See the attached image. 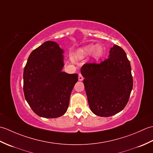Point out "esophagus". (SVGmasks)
Wrapping results in <instances>:
<instances>
[{"instance_id": "1", "label": "esophagus", "mask_w": 153, "mask_h": 153, "mask_svg": "<svg viewBox=\"0 0 153 153\" xmlns=\"http://www.w3.org/2000/svg\"><path fill=\"white\" fill-rule=\"evenodd\" d=\"M78 79H79V81H82V80L83 79V76H82V74H79V76H78Z\"/></svg>"}]
</instances>
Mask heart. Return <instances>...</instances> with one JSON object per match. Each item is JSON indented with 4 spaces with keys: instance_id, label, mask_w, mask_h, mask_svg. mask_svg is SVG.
Returning a JSON list of instances; mask_svg holds the SVG:
<instances>
[{
    "instance_id": "heart-1",
    "label": "heart",
    "mask_w": 153,
    "mask_h": 153,
    "mask_svg": "<svg viewBox=\"0 0 153 153\" xmlns=\"http://www.w3.org/2000/svg\"><path fill=\"white\" fill-rule=\"evenodd\" d=\"M92 53L94 59L97 60L102 56L103 54V48L100 45H98L97 47L95 45H87V46L80 48L77 53V56L79 58H82Z\"/></svg>"
}]
</instances>
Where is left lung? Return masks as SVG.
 Listing matches in <instances>:
<instances>
[{
    "instance_id": "1",
    "label": "left lung",
    "mask_w": 153,
    "mask_h": 153,
    "mask_svg": "<svg viewBox=\"0 0 153 153\" xmlns=\"http://www.w3.org/2000/svg\"><path fill=\"white\" fill-rule=\"evenodd\" d=\"M81 73L91 110L108 117L124 108L133 88L130 62L123 48L114 45L108 58L100 63H86Z\"/></svg>"
}]
</instances>
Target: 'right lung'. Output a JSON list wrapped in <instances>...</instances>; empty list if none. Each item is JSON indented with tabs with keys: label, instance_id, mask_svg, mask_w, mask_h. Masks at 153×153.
Listing matches in <instances>:
<instances>
[{
	"label": "right lung",
	"instance_id": "right-lung-1",
	"mask_svg": "<svg viewBox=\"0 0 153 153\" xmlns=\"http://www.w3.org/2000/svg\"><path fill=\"white\" fill-rule=\"evenodd\" d=\"M64 51L54 41H46L31 52L24 70L25 100L37 115L55 118L67 111L78 80L77 74L62 71Z\"/></svg>",
	"mask_w": 153,
	"mask_h": 153
}]
</instances>
